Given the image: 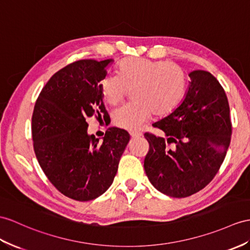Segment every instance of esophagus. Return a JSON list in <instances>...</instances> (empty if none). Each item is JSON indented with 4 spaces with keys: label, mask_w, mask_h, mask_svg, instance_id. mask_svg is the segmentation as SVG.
<instances>
[{
    "label": "esophagus",
    "mask_w": 250,
    "mask_h": 250,
    "mask_svg": "<svg viewBox=\"0 0 250 250\" xmlns=\"http://www.w3.org/2000/svg\"><path fill=\"white\" fill-rule=\"evenodd\" d=\"M129 133H130V137L131 138H140V137H142V133L139 132V131H130Z\"/></svg>",
    "instance_id": "1"
}]
</instances>
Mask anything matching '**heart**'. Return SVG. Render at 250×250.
<instances>
[{"label":"heart","mask_w":250,"mask_h":250,"mask_svg":"<svg viewBox=\"0 0 250 250\" xmlns=\"http://www.w3.org/2000/svg\"><path fill=\"white\" fill-rule=\"evenodd\" d=\"M118 76H106L101 82V92L107 104L114 106L124 99L127 90L132 100L115 109V126L137 130L154 112L158 117L171 113L179 105L186 91V74L177 64L147 58L127 57L117 68Z\"/></svg>","instance_id":"obj_1"}]
</instances>
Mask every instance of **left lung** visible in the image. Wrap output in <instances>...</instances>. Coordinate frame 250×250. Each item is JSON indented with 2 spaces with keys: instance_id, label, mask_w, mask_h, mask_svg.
<instances>
[{
  "instance_id": "1",
  "label": "left lung",
  "mask_w": 250,
  "mask_h": 250,
  "mask_svg": "<svg viewBox=\"0 0 250 250\" xmlns=\"http://www.w3.org/2000/svg\"><path fill=\"white\" fill-rule=\"evenodd\" d=\"M188 76L178 107L154 123L163 137L144 135L149 143L145 173L158 191L176 198L192 195L213 179L227 154L232 129L227 95L217 79L204 70Z\"/></svg>"
}]
</instances>
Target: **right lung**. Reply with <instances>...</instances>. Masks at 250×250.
Masks as SVG:
<instances>
[{"mask_svg":"<svg viewBox=\"0 0 250 250\" xmlns=\"http://www.w3.org/2000/svg\"><path fill=\"white\" fill-rule=\"evenodd\" d=\"M113 59L79 60L50 78L34 108L32 133L38 162L63 195L88 202L112 185L129 133L109 127L102 142L88 135L87 119L104 113L101 82Z\"/></svg>","mask_w":250,"mask_h":250,"instance_id":"obj_1","label":"right lung"}]
</instances>
